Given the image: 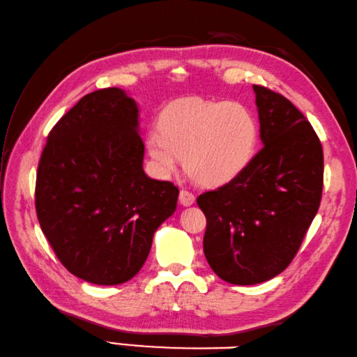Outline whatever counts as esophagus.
<instances>
[{
	"label": "esophagus",
	"mask_w": 357,
	"mask_h": 357,
	"mask_svg": "<svg viewBox=\"0 0 357 357\" xmlns=\"http://www.w3.org/2000/svg\"><path fill=\"white\" fill-rule=\"evenodd\" d=\"M195 201H196V197H195L193 193L187 192V190H181V192H179V202H181V205L188 206V205L195 204Z\"/></svg>",
	"instance_id": "esophagus-1"
}]
</instances>
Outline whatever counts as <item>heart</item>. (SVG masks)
Wrapping results in <instances>:
<instances>
[{"label":"heart","instance_id":"b5f03b06","mask_svg":"<svg viewBox=\"0 0 357 357\" xmlns=\"http://www.w3.org/2000/svg\"><path fill=\"white\" fill-rule=\"evenodd\" d=\"M158 130L149 132L146 149L161 175H170L184 156L188 175L205 185L234 179L252 160L259 129L240 103L181 98L161 112Z\"/></svg>","mask_w":357,"mask_h":357}]
</instances>
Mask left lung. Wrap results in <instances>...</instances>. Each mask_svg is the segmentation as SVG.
I'll return each instance as SVG.
<instances>
[{"mask_svg":"<svg viewBox=\"0 0 357 357\" xmlns=\"http://www.w3.org/2000/svg\"><path fill=\"white\" fill-rule=\"evenodd\" d=\"M261 151L227 184L197 197L204 252L231 284L271 280L292 263L321 204L324 153L309 120L275 91L252 85Z\"/></svg>","mask_w":357,"mask_h":357,"instance_id":"left-lung-1","label":"left lung"}]
</instances>
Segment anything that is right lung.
<instances>
[{
  "label": "right lung",
  "instance_id": "right-lung-1",
  "mask_svg": "<svg viewBox=\"0 0 357 357\" xmlns=\"http://www.w3.org/2000/svg\"><path fill=\"white\" fill-rule=\"evenodd\" d=\"M138 107L119 88L82 97L40 155L35 206L57 259L73 275L112 286L143 268L153 233L179 190L143 170Z\"/></svg>",
  "mask_w": 357,
  "mask_h": 357
}]
</instances>
